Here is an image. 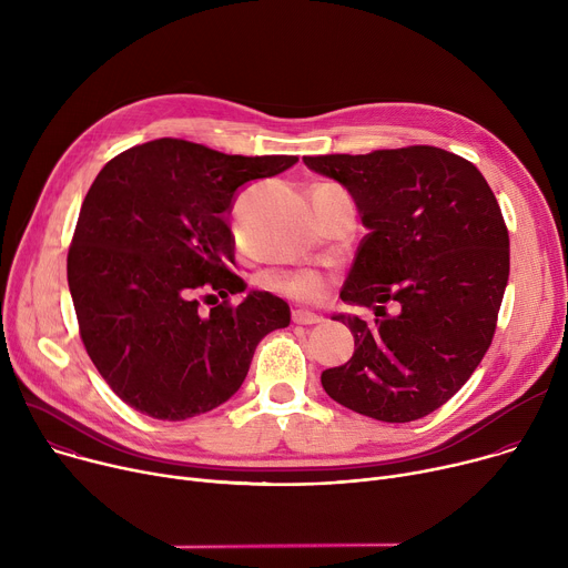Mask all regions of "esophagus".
I'll list each match as a JSON object with an SVG mask.
<instances>
[{
  "label": "esophagus",
  "mask_w": 568,
  "mask_h": 568,
  "mask_svg": "<svg viewBox=\"0 0 568 568\" xmlns=\"http://www.w3.org/2000/svg\"><path fill=\"white\" fill-rule=\"evenodd\" d=\"M323 318L318 314H312V312H302V310H295L293 312V323L295 325H318Z\"/></svg>",
  "instance_id": "34e87169"
}]
</instances>
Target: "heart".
Here are the masks:
<instances>
[{"instance_id": "b5f03b06", "label": "heart", "mask_w": 568, "mask_h": 568, "mask_svg": "<svg viewBox=\"0 0 568 568\" xmlns=\"http://www.w3.org/2000/svg\"><path fill=\"white\" fill-rule=\"evenodd\" d=\"M268 286L295 300H316L323 293L325 277L321 271H314V268H302L293 273H273L268 275Z\"/></svg>"}]
</instances>
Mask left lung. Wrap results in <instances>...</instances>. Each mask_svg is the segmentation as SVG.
I'll return each mask as SVG.
<instances>
[{"label": "left lung", "mask_w": 568, "mask_h": 568, "mask_svg": "<svg viewBox=\"0 0 568 568\" xmlns=\"http://www.w3.org/2000/svg\"><path fill=\"white\" fill-rule=\"evenodd\" d=\"M355 197L368 234L341 297L375 323L336 316L353 359L321 375L327 396L384 423L448 403L487 355L509 277V234L487 180L434 145L304 156ZM395 307V314L385 310Z\"/></svg>", "instance_id": "8db88e82"}]
</instances>
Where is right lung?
Returning a JSON list of instances; mask_svg holds the SVG:
<instances>
[{
	"instance_id": "obj_1",
	"label": "right lung",
	"mask_w": 568,
	"mask_h": 568,
	"mask_svg": "<svg viewBox=\"0 0 568 568\" xmlns=\"http://www.w3.org/2000/svg\"><path fill=\"white\" fill-rule=\"evenodd\" d=\"M297 156H241L159 139L113 156L85 193L68 250L79 336L113 394L159 420H186L241 388L256 343L288 304L232 271L234 193ZM221 296L224 302L219 303ZM219 304L201 312V300Z\"/></svg>"
}]
</instances>
